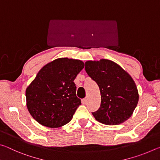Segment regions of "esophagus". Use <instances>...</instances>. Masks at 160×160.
<instances>
[{
	"instance_id": "34e87169",
	"label": "esophagus",
	"mask_w": 160,
	"mask_h": 160,
	"mask_svg": "<svg viewBox=\"0 0 160 160\" xmlns=\"http://www.w3.org/2000/svg\"><path fill=\"white\" fill-rule=\"evenodd\" d=\"M82 104H86L87 102H88V98H87V97H85V98L82 99Z\"/></svg>"
}]
</instances>
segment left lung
Returning a JSON list of instances; mask_svg holds the SVG:
<instances>
[{
	"mask_svg": "<svg viewBox=\"0 0 160 160\" xmlns=\"http://www.w3.org/2000/svg\"><path fill=\"white\" fill-rule=\"evenodd\" d=\"M87 73L98 85L101 104L92 115L106 125H118L131 117L138 102L137 87L128 72L106 59L85 63Z\"/></svg>",
	"mask_w": 160,
	"mask_h": 160,
	"instance_id": "obj_1",
	"label": "left lung"
}]
</instances>
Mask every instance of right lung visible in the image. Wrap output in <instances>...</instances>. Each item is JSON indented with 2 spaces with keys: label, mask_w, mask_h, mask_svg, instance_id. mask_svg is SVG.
I'll return each instance as SVG.
<instances>
[{
  "label": "right lung",
  "mask_w": 160,
  "mask_h": 160,
  "mask_svg": "<svg viewBox=\"0 0 160 160\" xmlns=\"http://www.w3.org/2000/svg\"><path fill=\"white\" fill-rule=\"evenodd\" d=\"M84 66L80 60L61 58L39 70L26 90L27 107L38 123L58 128L71 121L81 104L74 80Z\"/></svg>",
  "instance_id": "obj_1"
}]
</instances>
